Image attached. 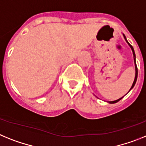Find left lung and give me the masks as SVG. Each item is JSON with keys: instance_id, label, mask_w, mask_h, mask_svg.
<instances>
[{"instance_id": "obj_1", "label": "left lung", "mask_w": 146, "mask_h": 146, "mask_svg": "<svg viewBox=\"0 0 146 146\" xmlns=\"http://www.w3.org/2000/svg\"><path fill=\"white\" fill-rule=\"evenodd\" d=\"M123 37H124V39H125V40H126V42L128 43V45H129V47H130V48H131V50H132L133 56H134V67H135V77H134V82H133L132 85H131V88H130V90H129V91H130V90H131V89H132L133 87H134V85H135V84H136V82H137V64H136V56H135V53H134V48H133V47L131 46V45H130V44H129V42L127 41V40H126V36H125V35H124L123 34ZM128 92H127V93H128ZM123 98V97L120 98H119V99L115 100V101H107V102H108V103H110V104H115V103H117V102H118V101H120V99H122Z\"/></svg>"}]
</instances>
